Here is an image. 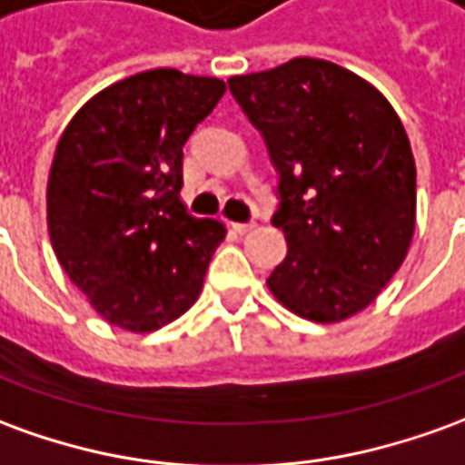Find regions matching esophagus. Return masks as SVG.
<instances>
[{
  "label": "esophagus",
  "mask_w": 465,
  "mask_h": 465,
  "mask_svg": "<svg viewBox=\"0 0 465 465\" xmlns=\"http://www.w3.org/2000/svg\"><path fill=\"white\" fill-rule=\"evenodd\" d=\"M256 223L254 222H249V223H232V229L236 233H249L252 232V229H254Z\"/></svg>",
  "instance_id": "esophagus-1"
}]
</instances>
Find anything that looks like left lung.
Returning <instances> with one entry per match:
<instances>
[{
  "mask_svg": "<svg viewBox=\"0 0 465 465\" xmlns=\"http://www.w3.org/2000/svg\"><path fill=\"white\" fill-rule=\"evenodd\" d=\"M229 90L262 133L279 173L287 256L266 284L312 322L375 302L415 232V161L398 113L340 64L294 57L239 74Z\"/></svg>",
  "mask_w": 465,
  "mask_h": 465,
  "instance_id": "1",
  "label": "left lung"
}]
</instances>
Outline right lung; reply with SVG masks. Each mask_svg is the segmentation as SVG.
<instances>
[{
	"label": "right lung",
	"instance_id": "obj_1",
	"mask_svg": "<svg viewBox=\"0 0 465 465\" xmlns=\"http://www.w3.org/2000/svg\"><path fill=\"white\" fill-rule=\"evenodd\" d=\"M226 93L171 67L90 97L57 143L47 229L64 274L105 322L153 332L199 300L226 229L181 201L183 145Z\"/></svg>",
	"mask_w": 465,
	"mask_h": 465
}]
</instances>
